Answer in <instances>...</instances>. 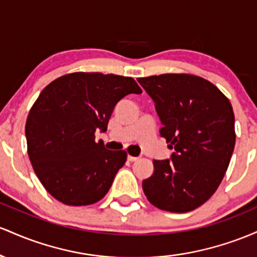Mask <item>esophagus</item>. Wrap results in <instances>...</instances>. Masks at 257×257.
I'll return each mask as SVG.
<instances>
[{"label":"esophagus","instance_id":"34e87169","mask_svg":"<svg viewBox=\"0 0 257 257\" xmlns=\"http://www.w3.org/2000/svg\"><path fill=\"white\" fill-rule=\"evenodd\" d=\"M127 159H128L130 161H137L138 159H140V158H138V157H131V155H128Z\"/></svg>","mask_w":257,"mask_h":257}]
</instances>
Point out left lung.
Listing matches in <instances>:
<instances>
[{"mask_svg":"<svg viewBox=\"0 0 257 257\" xmlns=\"http://www.w3.org/2000/svg\"><path fill=\"white\" fill-rule=\"evenodd\" d=\"M155 104L170 159L153 160L143 180L149 203L170 212H188L211 197L229 165L235 144L234 113L222 92L203 77L163 74L138 79Z\"/></svg>","mask_w":257,"mask_h":257,"instance_id":"8db88e82","label":"left lung"}]
</instances>
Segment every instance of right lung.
<instances>
[{
    "label": "right lung",
    "instance_id": "1",
    "mask_svg": "<svg viewBox=\"0 0 257 257\" xmlns=\"http://www.w3.org/2000/svg\"><path fill=\"white\" fill-rule=\"evenodd\" d=\"M142 93L132 77L74 73L43 88L25 125L28 154L52 197L73 206L97 203L110 189L126 161L125 151H109L94 132H105L115 105Z\"/></svg>",
    "mask_w": 257,
    "mask_h": 257
}]
</instances>
